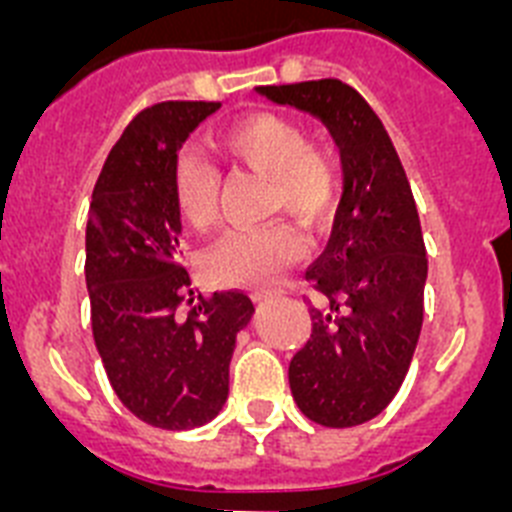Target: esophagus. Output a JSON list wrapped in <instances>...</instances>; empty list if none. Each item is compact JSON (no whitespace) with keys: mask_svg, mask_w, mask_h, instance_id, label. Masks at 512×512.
I'll list each match as a JSON object with an SVG mask.
<instances>
[{"mask_svg":"<svg viewBox=\"0 0 512 512\" xmlns=\"http://www.w3.org/2000/svg\"><path fill=\"white\" fill-rule=\"evenodd\" d=\"M253 302H266V300H274L277 297V292H253Z\"/></svg>","mask_w":512,"mask_h":512,"instance_id":"1","label":"esophagus"}]
</instances>
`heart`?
<instances>
[{
  "label": "heart",
  "mask_w": 512,
  "mask_h": 512,
  "mask_svg": "<svg viewBox=\"0 0 512 512\" xmlns=\"http://www.w3.org/2000/svg\"><path fill=\"white\" fill-rule=\"evenodd\" d=\"M217 148L233 164L261 171L271 179V207L287 212L307 228H323L336 210V161L305 130L279 112H251L230 122ZM174 197L192 228L207 230L220 212V174L205 156L184 151L174 166ZM307 238L289 225L233 230L207 251L210 277L225 287L269 289L305 256Z\"/></svg>",
  "instance_id": "b5f03b06"
}]
</instances>
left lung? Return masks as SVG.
I'll return each instance as SVG.
<instances>
[{"label":"left lung","mask_w":512,"mask_h":512,"mask_svg":"<svg viewBox=\"0 0 512 512\" xmlns=\"http://www.w3.org/2000/svg\"><path fill=\"white\" fill-rule=\"evenodd\" d=\"M318 117L341 151L343 194L328 246L305 271L323 295L289 361L297 408L325 428L377 418L400 390L423 325L428 259L410 182L377 112L338 79L259 87Z\"/></svg>","instance_id":"left-lung-1"}]
</instances>
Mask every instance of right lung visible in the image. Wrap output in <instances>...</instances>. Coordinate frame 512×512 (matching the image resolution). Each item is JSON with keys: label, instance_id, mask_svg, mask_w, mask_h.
Wrapping results in <instances>:
<instances>
[{"label": "right lung", "instance_id": "obj_1", "mask_svg": "<svg viewBox=\"0 0 512 512\" xmlns=\"http://www.w3.org/2000/svg\"><path fill=\"white\" fill-rule=\"evenodd\" d=\"M217 110L220 102H161L135 115L89 205L94 343L122 405L164 431H189L223 410L235 336L253 315L243 292L200 295L187 318L179 315L194 292L179 261L174 166L189 133Z\"/></svg>", "mask_w": 512, "mask_h": 512}]
</instances>
